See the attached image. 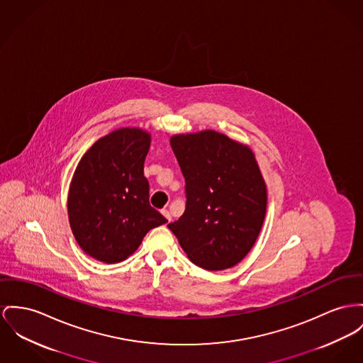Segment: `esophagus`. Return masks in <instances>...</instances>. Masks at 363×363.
<instances>
[{"mask_svg":"<svg viewBox=\"0 0 363 363\" xmlns=\"http://www.w3.org/2000/svg\"><path fill=\"white\" fill-rule=\"evenodd\" d=\"M161 213H162V216H164V218H167V221L170 223L172 216H170L169 211H167V209H162V211H161Z\"/></svg>","mask_w":363,"mask_h":363,"instance_id":"obj_1","label":"esophagus"}]
</instances>
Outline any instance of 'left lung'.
<instances>
[{"mask_svg": "<svg viewBox=\"0 0 363 363\" xmlns=\"http://www.w3.org/2000/svg\"><path fill=\"white\" fill-rule=\"evenodd\" d=\"M186 211L168 224L195 266L220 271L249 253L266 218L267 189L253 151L215 130L174 135Z\"/></svg>", "mask_w": 363, "mask_h": 363, "instance_id": "left-lung-1", "label": "left lung"}]
</instances>
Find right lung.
<instances>
[{
    "mask_svg": "<svg viewBox=\"0 0 363 363\" xmlns=\"http://www.w3.org/2000/svg\"><path fill=\"white\" fill-rule=\"evenodd\" d=\"M150 142L143 129H117L99 139L75 168L67 199L70 227L81 249L99 262H123L151 228L167 223L148 202Z\"/></svg>",
    "mask_w": 363,
    "mask_h": 363,
    "instance_id": "1",
    "label": "right lung"
}]
</instances>
